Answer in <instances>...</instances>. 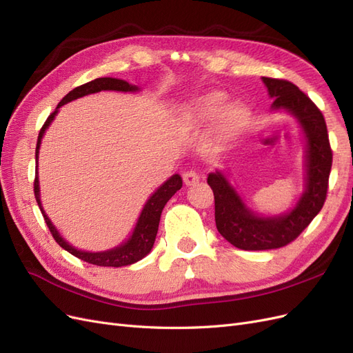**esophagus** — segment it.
I'll use <instances>...</instances> for the list:
<instances>
[{"mask_svg":"<svg viewBox=\"0 0 353 353\" xmlns=\"http://www.w3.org/2000/svg\"><path fill=\"white\" fill-rule=\"evenodd\" d=\"M183 179H184L185 185H194L200 181V176L196 170H185V172L183 174Z\"/></svg>","mask_w":353,"mask_h":353,"instance_id":"esophagus-1","label":"esophagus"}]
</instances>
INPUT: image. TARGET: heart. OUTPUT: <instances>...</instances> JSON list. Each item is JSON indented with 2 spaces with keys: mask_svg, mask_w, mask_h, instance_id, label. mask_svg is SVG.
I'll list each match as a JSON object with an SVG mask.
<instances>
[{
  "mask_svg": "<svg viewBox=\"0 0 353 353\" xmlns=\"http://www.w3.org/2000/svg\"><path fill=\"white\" fill-rule=\"evenodd\" d=\"M227 101V95L221 91H210L203 94L193 104V113L199 119H210L215 116ZM248 122V110L240 104H231L223 109L218 119L215 131L219 138H230L239 134Z\"/></svg>",
  "mask_w": 353,
  "mask_h": 353,
  "instance_id": "heart-1",
  "label": "heart"
}]
</instances>
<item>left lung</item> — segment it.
Segmentation results:
<instances>
[{"mask_svg": "<svg viewBox=\"0 0 353 353\" xmlns=\"http://www.w3.org/2000/svg\"><path fill=\"white\" fill-rule=\"evenodd\" d=\"M274 99L272 109H284L301 123L306 137V190L297 205L284 215L261 218L245 208L221 172L208 176L215 196V222L221 236L241 250L279 249L296 240L323 209L333 165L325 119L315 103L294 83L262 78Z\"/></svg>", "mask_w": 353, "mask_h": 353, "instance_id": "8db88e82", "label": "left lung"}]
</instances>
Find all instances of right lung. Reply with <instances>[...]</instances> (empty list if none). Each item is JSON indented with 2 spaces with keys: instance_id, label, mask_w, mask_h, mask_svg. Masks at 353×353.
Here are the masks:
<instances>
[{
  "instance_id": "right-lung-1",
  "label": "right lung",
  "mask_w": 353,
  "mask_h": 353,
  "mask_svg": "<svg viewBox=\"0 0 353 353\" xmlns=\"http://www.w3.org/2000/svg\"><path fill=\"white\" fill-rule=\"evenodd\" d=\"M99 91L128 92V91H138V88L135 87V85L128 83L126 81H122V79L97 78V79L83 83V85H81V87H77L74 90H72L69 94H66L65 97H63V100L57 105V109L47 117L46 123L41 128L39 135H38V141H37V152H35L37 163H38V153H39V145H41L42 137H44L46 130L50 126L52 119H54V116L57 114L61 105L72 101V100L83 97V95L94 94ZM37 169H38V166H37ZM181 187H183V178H181L178 174L170 176L166 183L160 185L154 191V194L147 200L141 215H140V218H138V222L134 228L132 236L128 239L126 243L117 245V248L110 249V250L92 253V252H82V250L74 249L73 245H70L65 239L60 236L59 231L56 230L54 225H52V222L48 219L44 209H42V206H41L38 170L35 172V181H34V193H35L37 203L42 212V216H44V219H46V223H47L50 232L52 234L54 240L60 244V248L68 250L73 256H77V258H79L81 261H85V262L97 265V266H114V268H117V266H126V265L135 263L140 259H143L144 256L150 253L153 244H154V240H156V234L159 230V222H160V215H162V210L168 203V200L172 197L178 190H181Z\"/></svg>"
}]
</instances>
